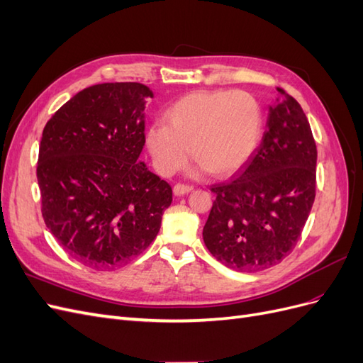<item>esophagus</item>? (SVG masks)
Returning <instances> with one entry per match:
<instances>
[{"instance_id": "1", "label": "esophagus", "mask_w": 363, "mask_h": 363, "mask_svg": "<svg viewBox=\"0 0 363 363\" xmlns=\"http://www.w3.org/2000/svg\"><path fill=\"white\" fill-rule=\"evenodd\" d=\"M192 189H194V188H192V186H189V184H180V183H179V184L174 186V195L182 196V195L189 194Z\"/></svg>"}]
</instances>
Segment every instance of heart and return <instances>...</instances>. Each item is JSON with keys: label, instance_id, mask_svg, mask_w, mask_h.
Here are the masks:
<instances>
[{"label": "heart", "instance_id": "b5f03b06", "mask_svg": "<svg viewBox=\"0 0 363 363\" xmlns=\"http://www.w3.org/2000/svg\"><path fill=\"white\" fill-rule=\"evenodd\" d=\"M168 124L147 131V147L162 175H172L188 162L191 148L201 168L224 177L242 168L256 151L263 112L244 91H196L182 96L167 112Z\"/></svg>", "mask_w": 363, "mask_h": 363}]
</instances>
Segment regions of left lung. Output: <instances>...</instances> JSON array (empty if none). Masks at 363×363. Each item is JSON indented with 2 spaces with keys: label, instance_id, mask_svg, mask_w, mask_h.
I'll return each mask as SVG.
<instances>
[{
  "label": "left lung",
  "instance_id": "left-lung-1",
  "mask_svg": "<svg viewBox=\"0 0 363 363\" xmlns=\"http://www.w3.org/2000/svg\"><path fill=\"white\" fill-rule=\"evenodd\" d=\"M268 108L267 131L236 179L213 184L203 228L211 255L230 269L256 272L294 250L311 213L316 145L301 106L280 87Z\"/></svg>",
  "mask_w": 363,
  "mask_h": 363
}]
</instances>
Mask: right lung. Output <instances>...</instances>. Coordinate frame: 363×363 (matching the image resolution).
I'll list each match as a JSON object with an SVG mask.
<instances>
[{
  "mask_svg": "<svg viewBox=\"0 0 363 363\" xmlns=\"http://www.w3.org/2000/svg\"><path fill=\"white\" fill-rule=\"evenodd\" d=\"M140 83H101L75 94L43 128L38 183L42 216L71 257L111 271L156 239L171 186L139 160L145 144Z\"/></svg>",
  "mask_w": 363,
  "mask_h": 363,
  "instance_id": "right-lung-1",
  "label": "right lung"
}]
</instances>
